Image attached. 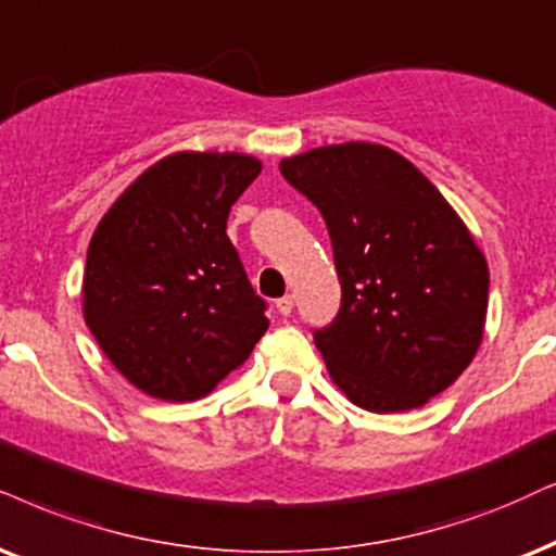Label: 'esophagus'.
Segmentation results:
<instances>
[{
  "instance_id": "obj_1",
  "label": "esophagus",
  "mask_w": 556,
  "mask_h": 556,
  "mask_svg": "<svg viewBox=\"0 0 556 556\" xmlns=\"http://www.w3.org/2000/svg\"><path fill=\"white\" fill-rule=\"evenodd\" d=\"M292 307H294V298H292V294H285V298L277 300V311H279V315H290Z\"/></svg>"
}]
</instances>
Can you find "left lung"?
<instances>
[{"instance_id": "left-lung-1", "label": "left lung", "mask_w": 556, "mask_h": 556, "mask_svg": "<svg viewBox=\"0 0 556 556\" xmlns=\"http://www.w3.org/2000/svg\"><path fill=\"white\" fill-rule=\"evenodd\" d=\"M279 172L320 210L333 245L341 307L313 333L330 379L371 413L426 405L480 349L490 290L480 245L388 146H323Z\"/></svg>"}]
</instances>
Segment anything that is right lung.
Listing matches in <instances>:
<instances>
[{
	"label": "right lung",
	"mask_w": 556,
	"mask_h": 556,
	"mask_svg": "<svg viewBox=\"0 0 556 556\" xmlns=\"http://www.w3.org/2000/svg\"><path fill=\"white\" fill-rule=\"evenodd\" d=\"M258 172L262 161L245 153H172L117 197L91 236L84 320L146 395L205 397L269 328L226 233Z\"/></svg>",
	"instance_id": "1"
}]
</instances>
